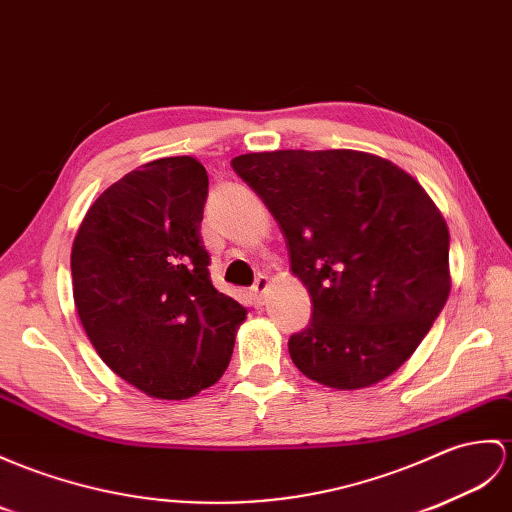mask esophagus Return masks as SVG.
<instances>
[{
    "instance_id": "esophagus-1",
    "label": "esophagus",
    "mask_w": 512,
    "mask_h": 512,
    "mask_svg": "<svg viewBox=\"0 0 512 512\" xmlns=\"http://www.w3.org/2000/svg\"><path fill=\"white\" fill-rule=\"evenodd\" d=\"M268 285H270V281H268V277H264V275H259V277L255 279V283H253V296H255V303H257V305H261V301H264V294H266V290H268Z\"/></svg>"
}]
</instances>
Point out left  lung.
<instances>
[{
  "mask_svg": "<svg viewBox=\"0 0 512 512\" xmlns=\"http://www.w3.org/2000/svg\"><path fill=\"white\" fill-rule=\"evenodd\" d=\"M235 174L264 200L312 299L288 340L303 375L338 390L406 362L449 296V231L410 174L358 150L240 154Z\"/></svg>",
  "mask_w": 512,
  "mask_h": 512,
  "instance_id": "1",
  "label": "left lung"
}]
</instances>
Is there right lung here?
<instances>
[{"label": "right lung", "instance_id": "1", "mask_svg": "<svg viewBox=\"0 0 512 512\" xmlns=\"http://www.w3.org/2000/svg\"><path fill=\"white\" fill-rule=\"evenodd\" d=\"M207 194L194 157L150 161L93 202L71 248L76 310L95 351L159 399L216 384L246 318L209 277L200 237Z\"/></svg>", "mask_w": 512, "mask_h": 512}]
</instances>
